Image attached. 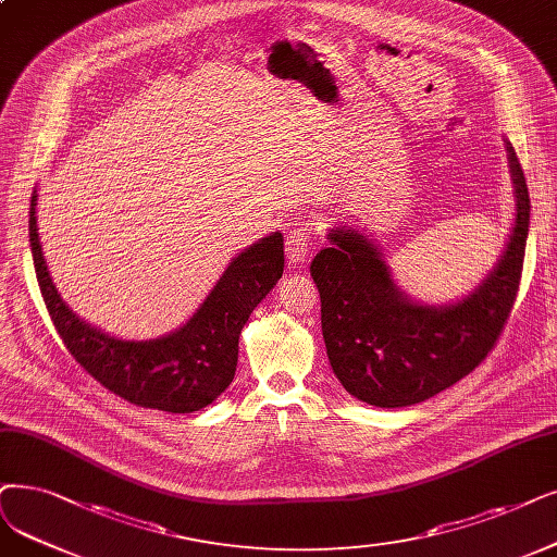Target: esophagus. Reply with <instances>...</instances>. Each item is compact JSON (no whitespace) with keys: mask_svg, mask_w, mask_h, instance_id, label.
Instances as JSON below:
<instances>
[{"mask_svg":"<svg viewBox=\"0 0 557 557\" xmlns=\"http://www.w3.org/2000/svg\"><path fill=\"white\" fill-rule=\"evenodd\" d=\"M310 247H313V242H310L308 228L295 226V228L287 231L285 251H287V260H290L293 264H301L308 258Z\"/></svg>","mask_w":557,"mask_h":557,"instance_id":"34e87169","label":"esophagus"}]
</instances>
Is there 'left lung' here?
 Here are the masks:
<instances>
[{"label": "left lung", "mask_w": 557, "mask_h": 557, "mask_svg": "<svg viewBox=\"0 0 557 557\" xmlns=\"http://www.w3.org/2000/svg\"><path fill=\"white\" fill-rule=\"evenodd\" d=\"M507 162L517 216L507 247L473 293L448 306L409 299L391 278L384 253L359 231L331 228L310 262L329 363L347 393L372 407L425 403L473 372L517 301L530 226L525 175L511 144Z\"/></svg>", "instance_id": "8db88e82"}]
</instances>
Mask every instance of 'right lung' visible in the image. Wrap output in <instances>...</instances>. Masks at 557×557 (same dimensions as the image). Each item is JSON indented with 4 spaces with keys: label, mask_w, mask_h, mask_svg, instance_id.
I'll list each match as a JSON object with an SVG mask.
<instances>
[{
    "label": "right lung",
    "mask_w": 557,
    "mask_h": 557,
    "mask_svg": "<svg viewBox=\"0 0 557 557\" xmlns=\"http://www.w3.org/2000/svg\"><path fill=\"white\" fill-rule=\"evenodd\" d=\"M29 242L50 318L73 359L107 391L129 405L191 413L224 393L237 368L239 333L253 308L283 276V235L272 233L244 249L187 324L154 341H119L79 320L65 306L40 249L36 191L29 208Z\"/></svg>",
    "instance_id": "right-lung-1"
}]
</instances>
